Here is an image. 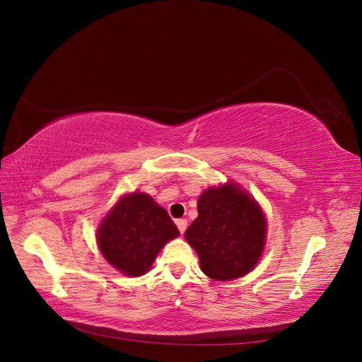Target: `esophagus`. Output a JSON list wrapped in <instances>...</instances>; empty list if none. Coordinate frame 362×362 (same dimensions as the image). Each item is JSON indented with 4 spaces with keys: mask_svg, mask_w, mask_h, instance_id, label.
<instances>
[{
    "mask_svg": "<svg viewBox=\"0 0 362 362\" xmlns=\"http://www.w3.org/2000/svg\"><path fill=\"white\" fill-rule=\"evenodd\" d=\"M177 226H178V229H180V233L184 234L185 229H187V221H185V218H178V221H177Z\"/></svg>",
    "mask_w": 362,
    "mask_h": 362,
    "instance_id": "esophagus-1",
    "label": "esophagus"
}]
</instances>
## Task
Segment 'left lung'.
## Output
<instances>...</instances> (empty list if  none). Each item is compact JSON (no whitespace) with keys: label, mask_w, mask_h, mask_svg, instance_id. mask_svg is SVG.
Listing matches in <instances>:
<instances>
[{"label":"left lung","mask_w":362,"mask_h":362,"mask_svg":"<svg viewBox=\"0 0 362 362\" xmlns=\"http://www.w3.org/2000/svg\"><path fill=\"white\" fill-rule=\"evenodd\" d=\"M266 228L264 213L255 199L228 182L199 196L198 217L184 235L208 278L231 281L257 266L266 243Z\"/></svg>","instance_id":"1"}]
</instances>
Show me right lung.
Returning <instances> with one entry per match:
<instances>
[{"label": "right lung", "mask_w": 362, "mask_h": 362, "mask_svg": "<svg viewBox=\"0 0 362 362\" xmlns=\"http://www.w3.org/2000/svg\"><path fill=\"white\" fill-rule=\"evenodd\" d=\"M168 211L146 193L125 194L98 228L96 242L110 264L127 276H141L161 247L178 237Z\"/></svg>", "instance_id": "right-lung-1"}]
</instances>
